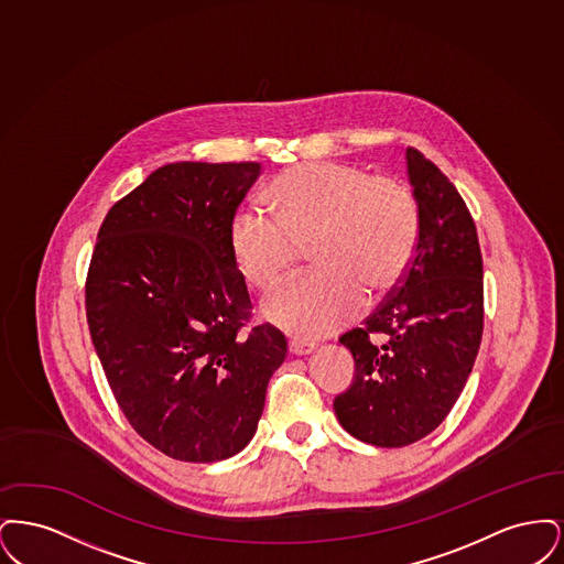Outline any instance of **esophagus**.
I'll return each instance as SVG.
<instances>
[{
  "label": "esophagus",
  "instance_id": "34e87169",
  "mask_svg": "<svg viewBox=\"0 0 564 564\" xmlns=\"http://www.w3.org/2000/svg\"><path fill=\"white\" fill-rule=\"evenodd\" d=\"M315 349V345L313 343H306V340H290V352L292 355H308L311 350Z\"/></svg>",
  "mask_w": 564,
  "mask_h": 564
}]
</instances>
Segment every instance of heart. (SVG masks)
<instances>
[{
    "label": "heart",
    "instance_id": "obj_1",
    "mask_svg": "<svg viewBox=\"0 0 564 564\" xmlns=\"http://www.w3.org/2000/svg\"><path fill=\"white\" fill-rule=\"evenodd\" d=\"M274 215L245 205L230 221V251L256 292L276 288L313 249L315 272L272 295L267 315L317 338L361 308L366 292H389L414 256L421 207L400 177L372 175L350 162H308L270 188Z\"/></svg>",
    "mask_w": 564,
    "mask_h": 564
}]
</instances>
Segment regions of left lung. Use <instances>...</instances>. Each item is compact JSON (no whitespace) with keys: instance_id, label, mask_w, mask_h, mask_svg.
I'll list each match as a JSON object with an SVG mask.
<instances>
[{"instance_id":"obj_1","label":"left lung","mask_w":564,"mask_h":564,"mask_svg":"<svg viewBox=\"0 0 564 564\" xmlns=\"http://www.w3.org/2000/svg\"><path fill=\"white\" fill-rule=\"evenodd\" d=\"M421 207L414 256L375 313L340 336L355 380L334 400L352 437L402 448L453 410L480 349L482 253L474 217L451 180L416 148L405 150Z\"/></svg>"}]
</instances>
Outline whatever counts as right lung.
I'll use <instances>...</instances> for the list:
<instances>
[{
    "label": "right lung",
    "instance_id": "1",
    "mask_svg": "<svg viewBox=\"0 0 564 564\" xmlns=\"http://www.w3.org/2000/svg\"><path fill=\"white\" fill-rule=\"evenodd\" d=\"M260 162H173L109 209L86 274V319L109 389L175 460L241 453L285 336L251 322L230 221Z\"/></svg>",
    "mask_w": 564,
    "mask_h": 564
}]
</instances>
